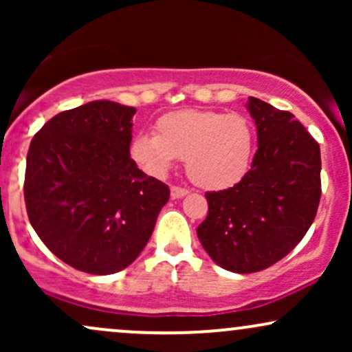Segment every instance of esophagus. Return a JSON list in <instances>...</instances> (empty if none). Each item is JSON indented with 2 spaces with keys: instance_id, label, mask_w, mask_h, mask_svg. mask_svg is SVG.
I'll return each instance as SVG.
<instances>
[{
  "instance_id": "esophagus-1",
  "label": "esophagus",
  "mask_w": 352,
  "mask_h": 352,
  "mask_svg": "<svg viewBox=\"0 0 352 352\" xmlns=\"http://www.w3.org/2000/svg\"><path fill=\"white\" fill-rule=\"evenodd\" d=\"M188 193L187 188H182V187H172L170 188V197L172 199H182V197H185Z\"/></svg>"
}]
</instances>
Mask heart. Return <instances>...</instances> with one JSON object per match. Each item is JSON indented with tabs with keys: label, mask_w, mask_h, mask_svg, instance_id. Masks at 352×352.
<instances>
[{
	"label": "heart",
	"mask_w": 352,
	"mask_h": 352,
	"mask_svg": "<svg viewBox=\"0 0 352 352\" xmlns=\"http://www.w3.org/2000/svg\"><path fill=\"white\" fill-rule=\"evenodd\" d=\"M254 132L241 114L218 111L167 112L155 122V134H139L131 144L134 162L162 177L177 159H185L193 184L207 190L235 187L253 164Z\"/></svg>",
	"instance_id": "heart-1"
}]
</instances>
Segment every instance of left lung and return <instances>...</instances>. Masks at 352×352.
I'll use <instances>...</instances> for the list:
<instances>
[{"label":"left lung","mask_w":352,"mask_h":352,"mask_svg":"<svg viewBox=\"0 0 352 352\" xmlns=\"http://www.w3.org/2000/svg\"><path fill=\"white\" fill-rule=\"evenodd\" d=\"M258 151L240 184L207 192L208 215L197 228L221 268L254 273L285 258L306 235L321 199L319 144L288 111L248 98Z\"/></svg>","instance_id":"obj_1"}]
</instances>
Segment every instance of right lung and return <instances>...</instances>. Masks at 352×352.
I'll return each mask as SVG.
<instances>
[{
    "label": "right lung",
    "instance_id": "obj_1",
    "mask_svg": "<svg viewBox=\"0 0 352 352\" xmlns=\"http://www.w3.org/2000/svg\"><path fill=\"white\" fill-rule=\"evenodd\" d=\"M134 114V107L92 100L54 116L31 140L28 217L43 243L79 272L127 268L170 197L131 159Z\"/></svg>",
    "mask_w": 352,
    "mask_h": 352
}]
</instances>
